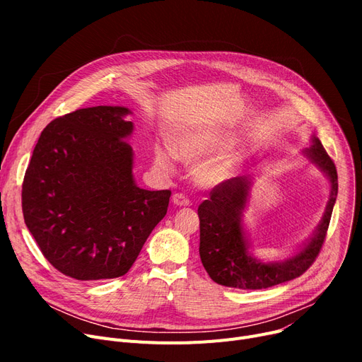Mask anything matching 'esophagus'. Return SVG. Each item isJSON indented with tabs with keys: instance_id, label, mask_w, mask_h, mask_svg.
Masks as SVG:
<instances>
[{
	"instance_id": "34e87169",
	"label": "esophagus",
	"mask_w": 362,
	"mask_h": 362,
	"mask_svg": "<svg viewBox=\"0 0 362 362\" xmlns=\"http://www.w3.org/2000/svg\"><path fill=\"white\" fill-rule=\"evenodd\" d=\"M171 201H173V204L177 205V206H187V205H191V201H189L183 194H175L173 198H171Z\"/></svg>"
}]
</instances>
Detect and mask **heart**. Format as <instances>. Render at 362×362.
<instances>
[{
	"label": "heart",
	"instance_id": "b5f03b06",
	"mask_svg": "<svg viewBox=\"0 0 362 362\" xmlns=\"http://www.w3.org/2000/svg\"><path fill=\"white\" fill-rule=\"evenodd\" d=\"M236 138L232 132L221 129L189 130L173 141L175 154L187 161L198 163L195 179L201 186L217 187L235 179L243 165V154L230 149ZM156 160L160 165L168 167L171 156L167 149L157 148Z\"/></svg>",
	"mask_w": 362,
	"mask_h": 362
}]
</instances>
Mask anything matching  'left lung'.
I'll list each match as a JSON object with an SVG mask.
<instances>
[{"mask_svg":"<svg viewBox=\"0 0 362 362\" xmlns=\"http://www.w3.org/2000/svg\"><path fill=\"white\" fill-rule=\"evenodd\" d=\"M302 156L327 177L330 195L313 235L288 258L264 261L251 251L243 213L248 208L257 175L239 176L217 186L211 197L198 206L199 255L204 269L216 283L238 289H267L293 280L310 269L329 229L337 198V171L315 135L311 145L302 149Z\"/></svg>","mask_w":362,"mask_h":362,"instance_id":"8db88e82","label":"left lung"}]
</instances>
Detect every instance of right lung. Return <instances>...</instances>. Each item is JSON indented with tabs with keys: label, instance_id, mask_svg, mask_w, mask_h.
Returning <instances> with one entry per match:
<instances>
[{
	"label": "right lung",
	"instance_id": "add662e5",
	"mask_svg": "<svg viewBox=\"0 0 362 362\" xmlns=\"http://www.w3.org/2000/svg\"><path fill=\"white\" fill-rule=\"evenodd\" d=\"M127 107L98 105L52 120L26 170L22 206L44 257L78 280L124 276L154 227L170 191H146L133 177Z\"/></svg>",
	"mask_w": 362,
	"mask_h": 362
}]
</instances>
